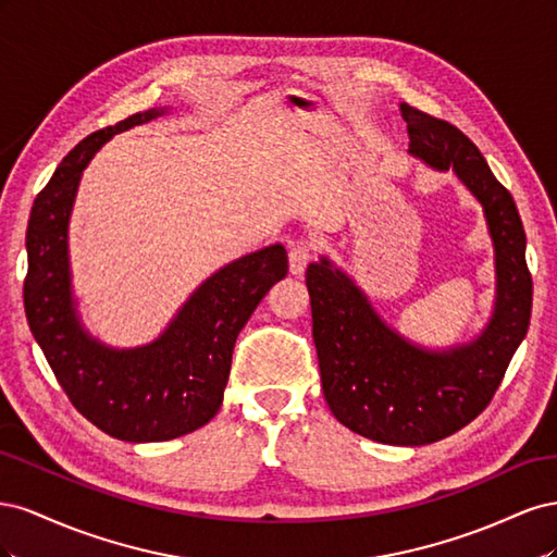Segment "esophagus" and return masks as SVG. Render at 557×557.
Listing matches in <instances>:
<instances>
[{
    "label": "esophagus",
    "mask_w": 557,
    "mask_h": 557,
    "mask_svg": "<svg viewBox=\"0 0 557 557\" xmlns=\"http://www.w3.org/2000/svg\"><path fill=\"white\" fill-rule=\"evenodd\" d=\"M288 258H290V272L295 276H301L307 272V264L313 260V246L309 242H295L290 246Z\"/></svg>",
    "instance_id": "esophagus-1"
}]
</instances>
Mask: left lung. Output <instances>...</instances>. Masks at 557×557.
<instances>
[{"instance_id": "obj_1", "label": "left lung", "mask_w": 557, "mask_h": 557, "mask_svg": "<svg viewBox=\"0 0 557 557\" xmlns=\"http://www.w3.org/2000/svg\"><path fill=\"white\" fill-rule=\"evenodd\" d=\"M399 109L409 153L440 172L453 166L481 201L495 246L491 323L474 342L430 350L387 327L356 281L327 258L309 264L307 288L320 381L334 418L372 442L423 446L462 430L491 404L528 334L532 276L516 201L481 150L455 125L409 104Z\"/></svg>"}]
</instances>
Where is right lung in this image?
Returning <instances> with one entry per match:
<instances>
[{
	"label": "right lung",
	"mask_w": 557,
	"mask_h": 557,
	"mask_svg": "<svg viewBox=\"0 0 557 557\" xmlns=\"http://www.w3.org/2000/svg\"><path fill=\"white\" fill-rule=\"evenodd\" d=\"M134 113L83 139L37 195L27 223L25 313L62 391L92 425L121 442H166L207 425L223 404L239 332L274 283L288 252L267 246L218 269L153 344L111 348L86 332L70 272V215L78 181L113 134L164 115Z\"/></svg>",
	"instance_id": "1"
}]
</instances>
